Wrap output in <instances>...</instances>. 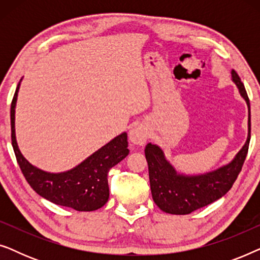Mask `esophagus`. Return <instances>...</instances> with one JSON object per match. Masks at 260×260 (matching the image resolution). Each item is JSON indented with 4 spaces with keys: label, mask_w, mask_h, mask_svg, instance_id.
<instances>
[{
    "label": "esophagus",
    "mask_w": 260,
    "mask_h": 260,
    "mask_svg": "<svg viewBox=\"0 0 260 260\" xmlns=\"http://www.w3.org/2000/svg\"><path fill=\"white\" fill-rule=\"evenodd\" d=\"M149 138V131L144 125H137L130 131V141L136 145H143Z\"/></svg>",
    "instance_id": "esophagus-1"
}]
</instances>
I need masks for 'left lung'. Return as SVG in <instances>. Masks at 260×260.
<instances>
[{"instance_id":"1","label":"left lung","mask_w":260,"mask_h":260,"mask_svg":"<svg viewBox=\"0 0 260 260\" xmlns=\"http://www.w3.org/2000/svg\"><path fill=\"white\" fill-rule=\"evenodd\" d=\"M232 78L248 106L247 141L232 162L204 175H181L167 161L161 148L151 143L145 147L144 154L148 162L151 195L155 204L163 212L170 214H189L212 204L232 188L241 172L251 138L250 99L243 81L234 70L232 71Z\"/></svg>"}]
</instances>
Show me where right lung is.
Returning <instances> with one entry per match:
<instances>
[{"label":"right lung","instance_id":"1","mask_svg":"<svg viewBox=\"0 0 260 260\" xmlns=\"http://www.w3.org/2000/svg\"><path fill=\"white\" fill-rule=\"evenodd\" d=\"M20 83L10 106L12 144L16 161L29 186L48 201L81 212L95 211L109 200V170L125 158L129 154L127 135L125 133L113 138L81 162L76 168L65 173L51 174L31 166L23 157L17 147L15 138V104Z\"/></svg>","mask_w":260,"mask_h":260}]
</instances>
